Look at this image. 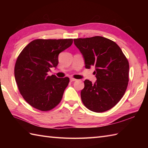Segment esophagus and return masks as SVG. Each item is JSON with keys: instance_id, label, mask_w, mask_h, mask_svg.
Returning a JSON list of instances; mask_svg holds the SVG:
<instances>
[{"instance_id": "obj_1", "label": "esophagus", "mask_w": 148, "mask_h": 148, "mask_svg": "<svg viewBox=\"0 0 148 148\" xmlns=\"http://www.w3.org/2000/svg\"><path fill=\"white\" fill-rule=\"evenodd\" d=\"M77 79H74V78H71L70 79V81H71V82H74V81H76Z\"/></svg>"}]
</instances>
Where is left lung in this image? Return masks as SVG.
<instances>
[{"instance_id": "obj_1", "label": "left lung", "mask_w": 148, "mask_h": 148, "mask_svg": "<svg viewBox=\"0 0 148 148\" xmlns=\"http://www.w3.org/2000/svg\"><path fill=\"white\" fill-rule=\"evenodd\" d=\"M74 45L84 59L85 67H95L97 80L84 81L81 98L87 109L102 112L114 107L127 88L129 63L119 46L101 36L74 39Z\"/></svg>"}]
</instances>
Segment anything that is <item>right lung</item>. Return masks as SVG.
I'll return each mask as SVG.
<instances>
[{"label": "right lung", "mask_w": 148, "mask_h": 148, "mask_svg": "<svg viewBox=\"0 0 148 148\" xmlns=\"http://www.w3.org/2000/svg\"><path fill=\"white\" fill-rule=\"evenodd\" d=\"M72 39H36L18 56L14 77L19 92L29 104L41 111H48L60 102L69 78L48 76L58 64L60 53L70 47Z\"/></svg>", "instance_id": "add662e5"}]
</instances>
